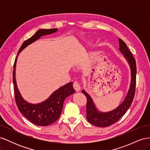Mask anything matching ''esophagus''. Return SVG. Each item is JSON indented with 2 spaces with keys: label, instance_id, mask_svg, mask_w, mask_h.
Instances as JSON below:
<instances>
[{
  "label": "esophagus",
  "instance_id": "1",
  "mask_svg": "<svg viewBox=\"0 0 150 150\" xmlns=\"http://www.w3.org/2000/svg\"><path fill=\"white\" fill-rule=\"evenodd\" d=\"M73 88L75 89L76 91H78V92L81 89V86L78 81H74L73 83Z\"/></svg>",
  "mask_w": 150,
  "mask_h": 150
}]
</instances>
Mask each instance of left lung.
Returning a JSON list of instances; mask_svg holds the SVG:
<instances>
[{"instance_id": "1", "label": "left lung", "mask_w": 150, "mask_h": 150, "mask_svg": "<svg viewBox=\"0 0 150 150\" xmlns=\"http://www.w3.org/2000/svg\"><path fill=\"white\" fill-rule=\"evenodd\" d=\"M118 41L120 44V51L123 54L126 59L128 61L131 69V79L130 87L124 101L114 110L107 112H100L96 109L92 98H91L89 95L84 90L82 91V93L85 95L86 99H87L86 117H87V120L90 123L98 127L110 126L118 121L128 111L133 101L134 96L136 89V76H137L136 61L132 55V53L129 51L123 40L120 38Z\"/></svg>"}]
</instances>
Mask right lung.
I'll return each mask as SVG.
<instances>
[{
    "mask_svg": "<svg viewBox=\"0 0 150 150\" xmlns=\"http://www.w3.org/2000/svg\"><path fill=\"white\" fill-rule=\"evenodd\" d=\"M57 29H39L32 37L22 44L19 54L29 44L35 42L41 36L49 35L56 33ZM16 57L13 64V83L14 89L15 99L18 109L27 119L33 124L38 126H46L54 123L59 117L63 108V104L66 98L75 93L72 87V83H69L55 91L46 101L39 104H31L25 101L17 88L16 80V66L17 62Z\"/></svg>",
    "mask_w": 150,
    "mask_h": 150,
    "instance_id": "right-lung-1",
    "label": "right lung"
}]
</instances>
